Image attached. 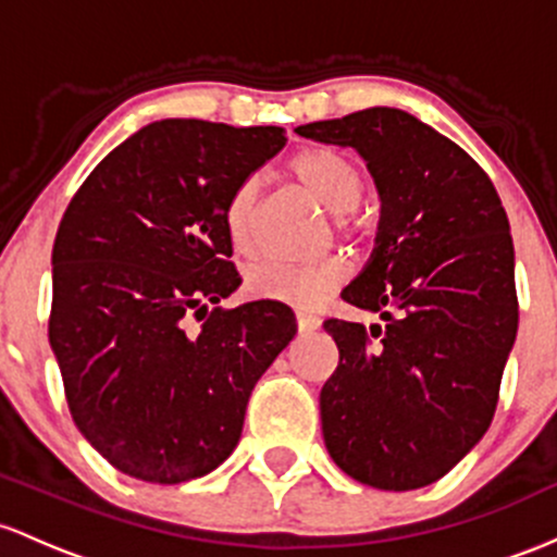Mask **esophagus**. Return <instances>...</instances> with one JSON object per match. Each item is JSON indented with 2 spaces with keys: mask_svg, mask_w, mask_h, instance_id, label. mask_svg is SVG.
Returning a JSON list of instances; mask_svg holds the SVG:
<instances>
[{
  "mask_svg": "<svg viewBox=\"0 0 557 557\" xmlns=\"http://www.w3.org/2000/svg\"><path fill=\"white\" fill-rule=\"evenodd\" d=\"M297 329H299V334H312L315 329H321V318L312 315V312L299 310L297 312Z\"/></svg>",
  "mask_w": 557,
  "mask_h": 557,
  "instance_id": "1",
  "label": "esophagus"
}]
</instances>
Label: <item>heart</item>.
Returning <instances> with one entry per match:
<instances>
[{"label": "heart", "mask_w": 557, "mask_h": 557, "mask_svg": "<svg viewBox=\"0 0 557 557\" xmlns=\"http://www.w3.org/2000/svg\"><path fill=\"white\" fill-rule=\"evenodd\" d=\"M292 173L334 212L339 231L358 228L360 218L355 205L360 202L366 181L358 162L331 147H308L292 158ZM258 205V178H245L223 208V223L231 247L236 252H252V221ZM349 276V262L345 255L334 252L308 265H284V262H260L249 271L247 289L255 297L276 299L299 310H312L345 284Z\"/></svg>", "instance_id": "obj_1"}]
</instances>
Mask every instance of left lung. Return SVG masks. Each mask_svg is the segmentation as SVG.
I'll return each instance as SVG.
<instances>
[{
	"instance_id": "obj_1",
	"label": "left lung",
	"mask_w": 557,
	"mask_h": 557,
	"mask_svg": "<svg viewBox=\"0 0 557 557\" xmlns=\"http://www.w3.org/2000/svg\"><path fill=\"white\" fill-rule=\"evenodd\" d=\"M297 134L358 149L381 197L376 247L342 299L386 323H323L339 347L321 389L323 442L360 484L418 490L458 466L495 416L518 331L508 215L479 162L405 110Z\"/></svg>"
}]
</instances>
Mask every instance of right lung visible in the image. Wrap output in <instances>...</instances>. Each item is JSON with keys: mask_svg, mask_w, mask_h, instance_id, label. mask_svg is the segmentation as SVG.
I'll return each mask as SVG.
<instances>
[{"mask_svg": "<svg viewBox=\"0 0 557 557\" xmlns=\"http://www.w3.org/2000/svg\"><path fill=\"white\" fill-rule=\"evenodd\" d=\"M284 144L278 126L149 123L62 215L49 345L78 431L128 476L181 484L221 466L255 384L295 339L284 302L218 308L242 284L226 199Z\"/></svg>", "mask_w": 557, "mask_h": 557, "instance_id": "1", "label": "right lung"}]
</instances>
